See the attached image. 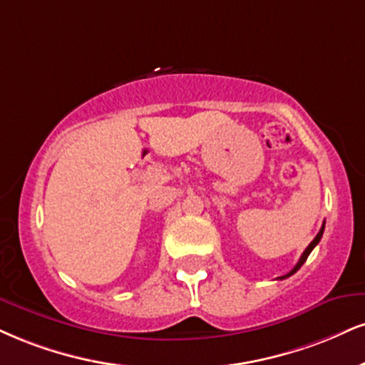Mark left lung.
<instances>
[{
	"label": "left lung",
	"instance_id": "8db88e82",
	"mask_svg": "<svg viewBox=\"0 0 365 365\" xmlns=\"http://www.w3.org/2000/svg\"><path fill=\"white\" fill-rule=\"evenodd\" d=\"M323 231H324V225L322 226V230H319V232H318V235H316V238H314L313 241H311V243H309V247L304 250V253H302V255H301L299 262H297V263H296V267H294V269H292L291 272H289V274H287V275H284V277H279V279H287V277H291V275H292V274H296V272L301 269V267H302V263H304L306 260H308L309 253H311V252H313V248L316 247V245H318V243H319V240H322V236H323Z\"/></svg>",
	"mask_w": 365,
	"mask_h": 365
}]
</instances>
